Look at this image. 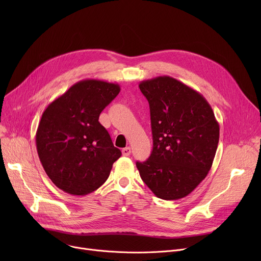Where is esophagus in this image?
Returning <instances> with one entry per match:
<instances>
[{
    "label": "esophagus",
    "mask_w": 261,
    "mask_h": 261,
    "mask_svg": "<svg viewBox=\"0 0 261 261\" xmlns=\"http://www.w3.org/2000/svg\"><path fill=\"white\" fill-rule=\"evenodd\" d=\"M121 152H122V155H125V156H129V155L131 154V148H130V147H126V148H123Z\"/></svg>",
    "instance_id": "esophagus-1"
}]
</instances>
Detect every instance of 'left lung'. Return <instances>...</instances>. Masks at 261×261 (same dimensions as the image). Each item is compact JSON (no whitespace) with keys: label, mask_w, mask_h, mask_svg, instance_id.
Returning a JSON list of instances; mask_svg holds the SVG:
<instances>
[{"label":"left lung","mask_w":261,"mask_h":261,"mask_svg":"<svg viewBox=\"0 0 261 261\" xmlns=\"http://www.w3.org/2000/svg\"><path fill=\"white\" fill-rule=\"evenodd\" d=\"M139 87L150 107L153 148L136 167L158 198L182 199L212 168L219 123L207 100L172 77L145 80Z\"/></svg>","instance_id":"left-lung-1"}]
</instances>
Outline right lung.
Wrapping results in <instances>:
<instances>
[{
    "label": "right lung",
    "instance_id": "right-lung-1",
    "mask_svg": "<svg viewBox=\"0 0 261 261\" xmlns=\"http://www.w3.org/2000/svg\"><path fill=\"white\" fill-rule=\"evenodd\" d=\"M117 84L86 79L47 106L36 133L37 151L51 182L74 196L100 187L121 155L98 121L118 95Z\"/></svg>",
    "mask_w": 261,
    "mask_h": 261
}]
</instances>
